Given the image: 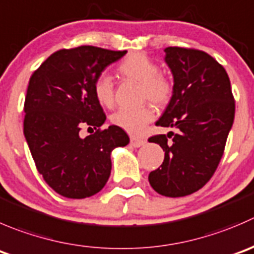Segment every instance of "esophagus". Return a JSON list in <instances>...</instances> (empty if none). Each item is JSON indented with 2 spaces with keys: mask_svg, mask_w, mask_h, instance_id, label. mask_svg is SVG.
I'll return each mask as SVG.
<instances>
[{
  "mask_svg": "<svg viewBox=\"0 0 254 254\" xmlns=\"http://www.w3.org/2000/svg\"><path fill=\"white\" fill-rule=\"evenodd\" d=\"M145 142H146V141H145L144 139H140V137H131V139H130V144H131L134 147L142 146Z\"/></svg>",
  "mask_w": 254,
  "mask_h": 254,
  "instance_id": "34e87169",
  "label": "esophagus"
}]
</instances>
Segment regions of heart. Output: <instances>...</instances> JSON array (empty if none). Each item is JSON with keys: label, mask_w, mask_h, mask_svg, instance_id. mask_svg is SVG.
<instances>
[{"label": "heart", "mask_w": 254, "mask_h": 254, "mask_svg": "<svg viewBox=\"0 0 254 254\" xmlns=\"http://www.w3.org/2000/svg\"><path fill=\"white\" fill-rule=\"evenodd\" d=\"M118 72L125 79L140 83L142 99L151 100L156 105H165L171 100L174 84L165 74L160 73L159 65L142 53H132L118 64ZM93 93L100 105L112 108L115 103L114 83L107 74H100L93 83ZM155 118L154 108L142 104L136 108H123L112 117L117 127L132 135H140Z\"/></svg>", "instance_id": "b5f03b06"}]
</instances>
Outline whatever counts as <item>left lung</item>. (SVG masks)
I'll return each mask as SVG.
<instances>
[{
    "label": "left lung",
    "instance_id": "obj_1",
    "mask_svg": "<svg viewBox=\"0 0 254 254\" xmlns=\"http://www.w3.org/2000/svg\"><path fill=\"white\" fill-rule=\"evenodd\" d=\"M165 61L174 74V94L157 127L176 132L149 137L164 149V162L149 174L160 195L182 197L202 189L225 152L235 119V98L225 68L206 52L167 47Z\"/></svg>",
    "mask_w": 254,
    "mask_h": 254
}]
</instances>
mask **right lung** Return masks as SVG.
Returning <instances> with one entry per match:
<instances>
[{
  "instance_id": "obj_1",
  "label": "right lung",
  "mask_w": 254,
  "mask_h": 254,
  "mask_svg": "<svg viewBox=\"0 0 254 254\" xmlns=\"http://www.w3.org/2000/svg\"><path fill=\"white\" fill-rule=\"evenodd\" d=\"M125 53L94 46L59 49L29 78L24 137L44 181L64 197L99 192L112 171V150L129 144L122 127H100L107 115L93 93L95 78ZM83 127L96 131L82 139Z\"/></svg>"
}]
</instances>
